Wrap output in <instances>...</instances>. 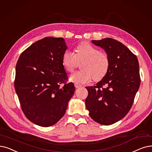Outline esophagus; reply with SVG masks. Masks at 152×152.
<instances>
[{
    "label": "esophagus",
    "instance_id": "34e87169",
    "mask_svg": "<svg viewBox=\"0 0 152 152\" xmlns=\"http://www.w3.org/2000/svg\"><path fill=\"white\" fill-rule=\"evenodd\" d=\"M75 86L76 88H81L82 86L81 84H79L76 83V84H75Z\"/></svg>",
    "mask_w": 152,
    "mask_h": 152
}]
</instances>
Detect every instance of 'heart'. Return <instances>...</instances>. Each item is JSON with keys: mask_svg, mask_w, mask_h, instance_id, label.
<instances>
[{"mask_svg": "<svg viewBox=\"0 0 152 152\" xmlns=\"http://www.w3.org/2000/svg\"><path fill=\"white\" fill-rule=\"evenodd\" d=\"M76 53L66 51L62 56V64L65 70L72 72L80 64V71L72 73L69 80L76 83H86L92 79L99 81L107 75L110 67L108 55L88 42H83L76 48Z\"/></svg>", "mask_w": 152, "mask_h": 152, "instance_id": "1", "label": "heart"}]
</instances>
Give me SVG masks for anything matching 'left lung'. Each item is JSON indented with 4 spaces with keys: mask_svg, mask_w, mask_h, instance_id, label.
<instances>
[{
    "mask_svg": "<svg viewBox=\"0 0 152 152\" xmlns=\"http://www.w3.org/2000/svg\"><path fill=\"white\" fill-rule=\"evenodd\" d=\"M92 43L106 52L110 67L96 86L86 87V107L95 122L109 125L121 120L132 106L140 84L139 64L136 55L116 39L105 38Z\"/></svg>",
    "mask_w": 152,
    "mask_h": 152,
    "instance_id": "left-lung-1",
    "label": "left lung"
}]
</instances>
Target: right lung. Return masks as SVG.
<instances>
[{"mask_svg":"<svg viewBox=\"0 0 152 152\" xmlns=\"http://www.w3.org/2000/svg\"><path fill=\"white\" fill-rule=\"evenodd\" d=\"M66 49L63 38L46 37L30 46L18 60L16 93L26 117L39 126L50 127L60 121L75 92L61 61Z\"/></svg>","mask_w":152,"mask_h":152,"instance_id":"1","label":"right lung"}]
</instances>
